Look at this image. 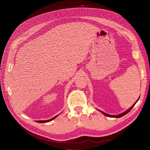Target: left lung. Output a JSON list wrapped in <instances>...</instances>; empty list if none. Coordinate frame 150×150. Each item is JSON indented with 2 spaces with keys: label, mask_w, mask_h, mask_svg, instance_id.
<instances>
[{
  "label": "left lung",
  "mask_w": 150,
  "mask_h": 150,
  "mask_svg": "<svg viewBox=\"0 0 150 150\" xmlns=\"http://www.w3.org/2000/svg\"><path fill=\"white\" fill-rule=\"evenodd\" d=\"M139 98L137 99V101H136L134 104H133V105L131 106V107H130L128 110H127L126 111H125V112H122V113H121V114H120V115H108V114H107V113H106V112H103V111H100V110H99V111H100L101 112H102L103 115H104L105 116H108V117H116V118H118V117H122V116H125V115H126L127 113H128L130 111H131V109H132L133 107H134V106L135 105V104L137 103V102H138V101L139 100Z\"/></svg>",
  "instance_id": "obj_1"
}]
</instances>
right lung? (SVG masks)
<instances>
[{
    "label": "right lung",
    "mask_w": 150,
    "mask_h": 150,
    "mask_svg": "<svg viewBox=\"0 0 150 150\" xmlns=\"http://www.w3.org/2000/svg\"><path fill=\"white\" fill-rule=\"evenodd\" d=\"M57 116H58V115H57V116H54V117H52V118L50 119V120H44V121H42V120H40V121H37L36 122H40V123H44V122H49V121H52V120H54V119H55L56 117Z\"/></svg>",
    "instance_id": "add662e5"
}]
</instances>
